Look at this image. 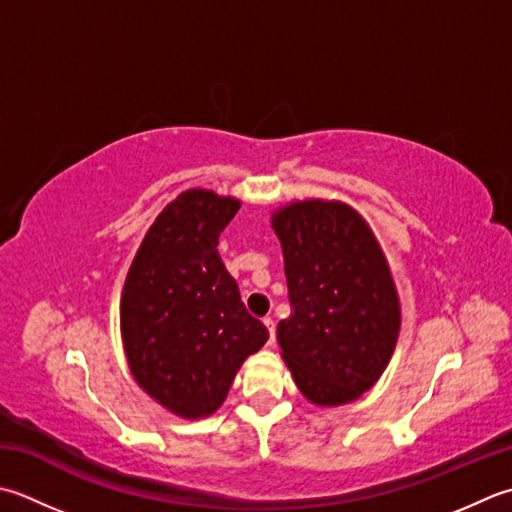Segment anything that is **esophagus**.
<instances>
[{
	"label": "esophagus",
	"mask_w": 512,
	"mask_h": 512,
	"mask_svg": "<svg viewBox=\"0 0 512 512\" xmlns=\"http://www.w3.org/2000/svg\"><path fill=\"white\" fill-rule=\"evenodd\" d=\"M264 326L268 328V335H270V342L268 344H275V322L270 317L264 319Z\"/></svg>",
	"instance_id": "esophagus-1"
}]
</instances>
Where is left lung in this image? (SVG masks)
I'll use <instances>...</instances> for the list:
<instances>
[{"label": "left lung", "instance_id": "left-lung-1", "mask_svg": "<svg viewBox=\"0 0 512 512\" xmlns=\"http://www.w3.org/2000/svg\"><path fill=\"white\" fill-rule=\"evenodd\" d=\"M270 226L293 306L277 326L282 359L310 404L355 402L382 377L402 326L384 250L366 219L337 199L279 206Z\"/></svg>", "mask_w": 512, "mask_h": 512}]
</instances>
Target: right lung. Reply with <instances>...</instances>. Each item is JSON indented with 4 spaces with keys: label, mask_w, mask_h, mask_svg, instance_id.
I'll return each instance as SVG.
<instances>
[{
    "label": "right lung",
    "mask_w": 512,
    "mask_h": 512,
    "mask_svg": "<svg viewBox=\"0 0 512 512\" xmlns=\"http://www.w3.org/2000/svg\"><path fill=\"white\" fill-rule=\"evenodd\" d=\"M239 206L206 188L179 193L148 228L124 282L119 326L130 373L182 419L213 415L268 339L217 253Z\"/></svg>",
    "instance_id": "1"
}]
</instances>
